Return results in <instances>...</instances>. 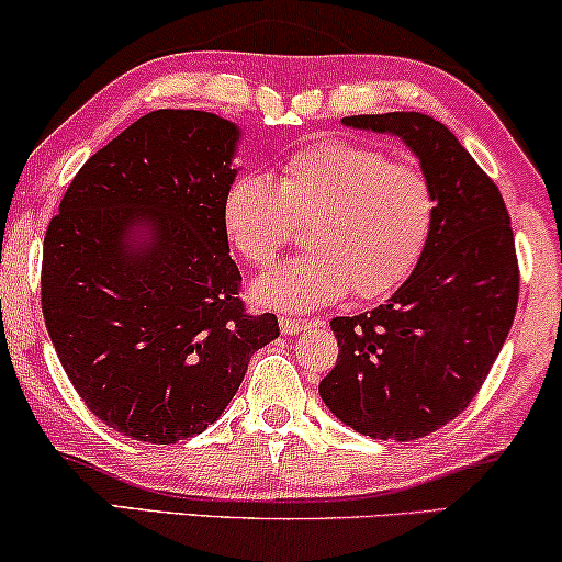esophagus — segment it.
Here are the masks:
<instances>
[{"label":"esophagus","instance_id":"34e87169","mask_svg":"<svg viewBox=\"0 0 562 562\" xmlns=\"http://www.w3.org/2000/svg\"><path fill=\"white\" fill-rule=\"evenodd\" d=\"M312 323H307V319H296V317H281V333L283 335H296L302 330H307Z\"/></svg>","mask_w":562,"mask_h":562}]
</instances>
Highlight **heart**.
Segmentation results:
<instances>
[{"label":"heart","instance_id":"obj_1","mask_svg":"<svg viewBox=\"0 0 562 562\" xmlns=\"http://www.w3.org/2000/svg\"><path fill=\"white\" fill-rule=\"evenodd\" d=\"M439 201L413 162L369 144L323 138L283 162L279 183L245 172L222 201V227L245 263L271 266L307 224L310 252L255 283L258 304L312 312L348 291L371 302L395 291L431 243Z\"/></svg>","mask_w":562,"mask_h":562}]
</instances>
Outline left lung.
<instances>
[{"label": "left lung", "instance_id": "8db88e82", "mask_svg": "<svg viewBox=\"0 0 562 562\" xmlns=\"http://www.w3.org/2000/svg\"><path fill=\"white\" fill-rule=\"evenodd\" d=\"M344 123L403 138L431 178L439 214L424 258L387 302L330 319L340 351L319 397L371 439H424L472 403L512 330L519 302L512 216L498 186L431 115Z\"/></svg>", "mask_w": 562, "mask_h": 562}]
</instances>
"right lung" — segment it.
<instances>
[{
  "label": "right lung",
  "instance_id": "1",
  "mask_svg": "<svg viewBox=\"0 0 562 562\" xmlns=\"http://www.w3.org/2000/svg\"><path fill=\"white\" fill-rule=\"evenodd\" d=\"M239 128L203 111H151L82 165L43 239L50 344L85 405L136 441L214 424L250 356L279 338L250 315L222 201Z\"/></svg>",
  "mask_w": 562,
  "mask_h": 562
}]
</instances>
